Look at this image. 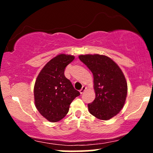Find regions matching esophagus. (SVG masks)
<instances>
[{"mask_svg": "<svg viewBox=\"0 0 153 153\" xmlns=\"http://www.w3.org/2000/svg\"><path fill=\"white\" fill-rule=\"evenodd\" d=\"M85 90H86V87H85V86H82V88L80 90V94H83L84 91H85Z\"/></svg>", "mask_w": 153, "mask_h": 153, "instance_id": "34e87169", "label": "esophagus"}]
</instances>
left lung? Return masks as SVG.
<instances>
[{
	"instance_id": "1",
	"label": "left lung",
	"mask_w": 153,
	"mask_h": 153,
	"mask_svg": "<svg viewBox=\"0 0 153 153\" xmlns=\"http://www.w3.org/2000/svg\"><path fill=\"white\" fill-rule=\"evenodd\" d=\"M78 57L94 75L96 98L88 104L89 112L101 120L110 119L122 110L127 97V83L122 70L105 55L85 54Z\"/></svg>"
}]
</instances>
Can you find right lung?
Returning a JSON list of instances; mask_svg holds the SVG:
<instances>
[{"label":"right lung","mask_w":153,"mask_h":153,"mask_svg":"<svg viewBox=\"0 0 153 153\" xmlns=\"http://www.w3.org/2000/svg\"><path fill=\"white\" fill-rule=\"evenodd\" d=\"M74 56L61 54L45 65L35 82L34 102L41 115L51 122L65 117L70 105L80 95L64 74Z\"/></svg>","instance_id":"right-lung-1"}]
</instances>
